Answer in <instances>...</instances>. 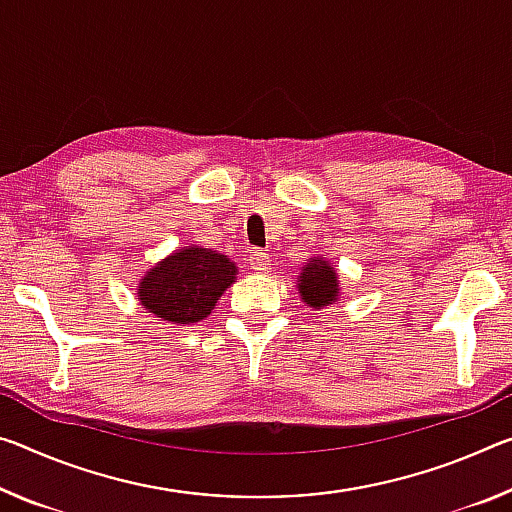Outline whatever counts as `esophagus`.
<instances>
[{
    "mask_svg": "<svg viewBox=\"0 0 512 512\" xmlns=\"http://www.w3.org/2000/svg\"><path fill=\"white\" fill-rule=\"evenodd\" d=\"M248 264H250V269L257 273H269L271 257L266 253H259V250H253V253L248 255Z\"/></svg>",
    "mask_w": 512,
    "mask_h": 512,
    "instance_id": "34e87169",
    "label": "esophagus"
}]
</instances>
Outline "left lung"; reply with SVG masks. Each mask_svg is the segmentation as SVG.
I'll list each match as a JSON object with an SVG mask.
<instances>
[{"mask_svg":"<svg viewBox=\"0 0 512 512\" xmlns=\"http://www.w3.org/2000/svg\"><path fill=\"white\" fill-rule=\"evenodd\" d=\"M298 291L305 303L310 307H316V310L335 303L339 289L337 275L332 271V266H328V262H323L319 257L303 266V273H300L298 278Z\"/></svg>","mask_w":512,"mask_h":512,"instance_id":"8db88e82","label":"left lung"}]
</instances>
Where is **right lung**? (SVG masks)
I'll return each mask as SVG.
<instances>
[{
  "mask_svg": "<svg viewBox=\"0 0 512 512\" xmlns=\"http://www.w3.org/2000/svg\"><path fill=\"white\" fill-rule=\"evenodd\" d=\"M237 269L225 255L207 248H184L154 266L141 280L145 310L170 323H196L214 310Z\"/></svg>",
  "mask_w": 512,
  "mask_h": 512,
  "instance_id": "1",
  "label": "right lung"
}]
</instances>
